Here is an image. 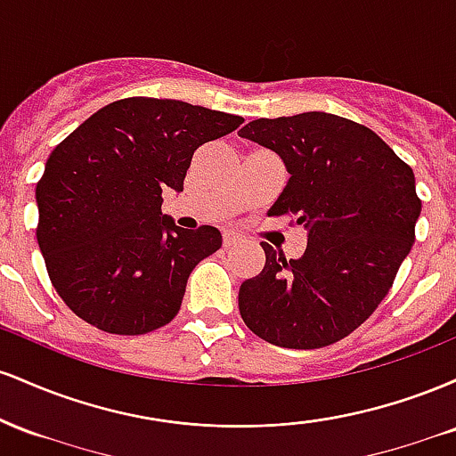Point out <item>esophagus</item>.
<instances>
[{
    "label": "esophagus",
    "mask_w": 456,
    "mask_h": 456,
    "mask_svg": "<svg viewBox=\"0 0 456 456\" xmlns=\"http://www.w3.org/2000/svg\"><path fill=\"white\" fill-rule=\"evenodd\" d=\"M238 242H240V233H235V232H224L223 233V246H224V248H229V246H233Z\"/></svg>",
    "instance_id": "34e87169"
}]
</instances>
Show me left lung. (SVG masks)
Returning a JSON list of instances; mask_svg holds the SVG:
<instances>
[{
  "label": "left lung",
  "instance_id": "8db88e82",
  "mask_svg": "<svg viewBox=\"0 0 456 456\" xmlns=\"http://www.w3.org/2000/svg\"><path fill=\"white\" fill-rule=\"evenodd\" d=\"M240 137L281 156L289 182L270 216L306 229L302 257L270 244L265 265L240 287L244 323L279 347L317 349L373 315L416 240V177L370 128L332 113L253 119Z\"/></svg>",
  "mask_w": 456,
  "mask_h": 456
}]
</instances>
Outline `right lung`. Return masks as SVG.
Segmentation results:
<instances>
[{
    "label": "right lung",
    "instance_id": "add662e5",
    "mask_svg": "<svg viewBox=\"0 0 456 456\" xmlns=\"http://www.w3.org/2000/svg\"><path fill=\"white\" fill-rule=\"evenodd\" d=\"M240 115L182 101H115L51 151L36 184L46 272L66 306L102 332L145 334L177 315L186 281L216 253V227L182 229L162 191H184L199 145L233 133Z\"/></svg>",
    "mask_w": 456,
    "mask_h": 456
}]
</instances>
